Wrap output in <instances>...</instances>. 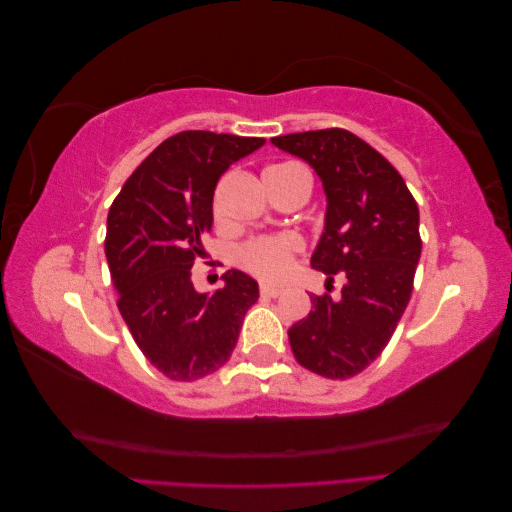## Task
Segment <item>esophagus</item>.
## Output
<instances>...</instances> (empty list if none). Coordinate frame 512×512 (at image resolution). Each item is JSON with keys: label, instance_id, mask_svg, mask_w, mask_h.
I'll list each match as a JSON object with an SVG mask.
<instances>
[{"label": "esophagus", "instance_id": "34e87169", "mask_svg": "<svg viewBox=\"0 0 512 512\" xmlns=\"http://www.w3.org/2000/svg\"><path fill=\"white\" fill-rule=\"evenodd\" d=\"M260 294H262V297H267V299H277V297H280V294H282V288L262 284V286H260Z\"/></svg>", "mask_w": 512, "mask_h": 512}]
</instances>
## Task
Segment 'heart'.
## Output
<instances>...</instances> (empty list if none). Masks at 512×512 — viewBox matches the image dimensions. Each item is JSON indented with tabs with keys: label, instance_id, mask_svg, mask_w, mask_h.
<instances>
[{
	"label": "heart",
	"instance_id": "obj_1",
	"mask_svg": "<svg viewBox=\"0 0 512 512\" xmlns=\"http://www.w3.org/2000/svg\"><path fill=\"white\" fill-rule=\"evenodd\" d=\"M301 166L284 162L273 164L265 170L267 192L273 196L277 188ZM301 239L294 235H273V237H256L239 247V262L265 282H282L294 267V258L301 252Z\"/></svg>",
	"mask_w": 512,
	"mask_h": 512
}]
</instances>
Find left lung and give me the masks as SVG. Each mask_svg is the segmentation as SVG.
<instances>
[{
	"label": "left lung",
	"mask_w": 512,
	"mask_h": 512,
	"mask_svg": "<svg viewBox=\"0 0 512 512\" xmlns=\"http://www.w3.org/2000/svg\"><path fill=\"white\" fill-rule=\"evenodd\" d=\"M305 160L327 194L324 232L312 267L331 282L346 280L342 297L312 294V312L288 329L290 348L305 369L346 380L374 363L404 316L418 258V207L395 166L363 138L312 130L271 138Z\"/></svg>",
	"instance_id": "left-lung-1"
}]
</instances>
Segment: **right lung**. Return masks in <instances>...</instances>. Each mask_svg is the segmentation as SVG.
<instances>
[{
    "mask_svg": "<svg viewBox=\"0 0 512 512\" xmlns=\"http://www.w3.org/2000/svg\"><path fill=\"white\" fill-rule=\"evenodd\" d=\"M265 138L185 130L153 149L123 183L106 220L104 254L117 307L136 346L170 380L192 382L218 371L237 346L258 284L243 271L224 288L192 284L203 235L213 224V192L232 162Z\"/></svg>",
    "mask_w": 512,
    "mask_h": 512,
    "instance_id": "right-lung-1",
    "label": "right lung"
}]
</instances>
